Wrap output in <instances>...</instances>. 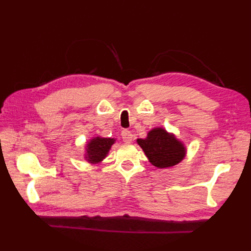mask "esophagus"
Returning a JSON list of instances; mask_svg holds the SVG:
<instances>
[{
	"mask_svg": "<svg viewBox=\"0 0 251 251\" xmlns=\"http://www.w3.org/2000/svg\"><path fill=\"white\" fill-rule=\"evenodd\" d=\"M122 139H123V141L124 142H126V143H129V142H131V140H132V134H131V131H129V130H127V129H124L122 131Z\"/></svg>",
	"mask_w": 251,
	"mask_h": 251,
	"instance_id": "esophagus-1",
	"label": "esophagus"
}]
</instances>
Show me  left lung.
Listing matches in <instances>:
<instances>
[{
    "mask_svg": "<svg viewBox=\"0 0 251 251\" xmlns=\"http://www.w3.org/2000/svg\"><path fill=\"white\" fill-rule=\"evenodd\" d=\"M137 142L145 151L149 161L158 168L174 166L182 161L185 155L182 143L163 128L152 129L146 139H138Z\"/></svg>",
    "mask_w": 251,
    "mask_h": 251,
    "instance_id": "left-lung-1",
    "label": "left lung"
}]
</instances>
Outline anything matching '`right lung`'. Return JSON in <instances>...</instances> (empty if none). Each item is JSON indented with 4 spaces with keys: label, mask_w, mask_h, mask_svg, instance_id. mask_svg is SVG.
<instances>
[{
    "label": "right lung",
    "mask_w": 251,
    "mask_h": 251,
    "mask_svg": "<svg viewBox=\"0 0 251 251\" xmlns=\"http://www.w3.org/2000/svg\"><path fill=\"white\" fill-rule=\"evenodd\" d=\"M115 142L111 138H94L87 145V157L90 163H98L108 154L111 146Z\"/></svg>",
    "instance_id": "add662e5"
}]
</instances>
